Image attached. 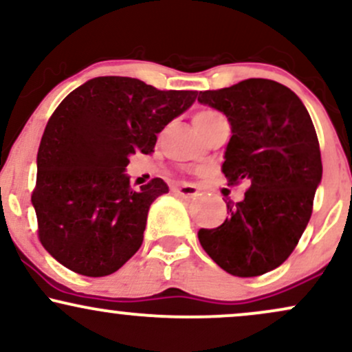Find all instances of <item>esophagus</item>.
Listing matches in <instances>:
<instances>
[{"instance_id": "esophagus-1", "label": "esophagus", "mask_w": 352, "mask_h": 352, "mask_svg": "<svg viewBox=\"0 0 352 352\" xmlns=\"http://www.w3.org/2000/svg\"><path fill=\"white\" fill-rule=\"evenodd\" d=\"M173 192L179 193V195H182V197H185V199H190V197H195L197 193H199V188H197L195 185L185 184V185H179V187L173 188Z\"/></svg>"}]
</instances>
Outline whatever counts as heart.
<instances>
[{"instance_id": "obj_1", "label": "heart", "mask_w": 352, "mask_h": 352, "mask_svg": "<svg viewBox=\"0 0 352 352\" xmlns=\"http://www.w3.org/2000/svg\"><path fill=\"white\" fill-rule=\"evenodd\" d=\"M221 122H227L225 116L221 114V112L215 111V109H210V107L200 109V111H197L195 116H193V124H195V127L199 129V132L207 131V129Z\"/></svg>"}]
</instances>
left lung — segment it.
<instances>
[{
	"mask_svg": "<svg viewBox=\"0 0 352 352\" xmlns=\"http://www.w3.org/2000/svg\"><path fill=\"white\" fill-rule=\"evenodd\" d=\"M199 102L227 116L221 172L228 185L250 187L243 200L228 201L220 227L199 230L200 245L233 276H260L292 254L311 218L322 177L313 120L292 89L270 79L200 91Z\"/></svg>",
	"mask_w": 352,
	"mask_h": 352,
	"instance_id": "1",
	"label": "left lung"
}]
</instances>
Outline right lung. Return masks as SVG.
<instances>
[{
  "instance_id": "1",
  "label": "right lung",
  "mask_w": 352,
  "mask_h": 352,
  "mask_svg": "<svg viewBox=\"0 0 352 352\" xmlns=\"http://www.w3.org/2000/svg\"><path fill=\"white\" fill-rule=\"evenodd\" d=\"M195 99L197 91H159L134 78L100 76L59 104L39 144L31 197L39 240L54 260L99 278L134 256L148 208L168 187L153 179L132 188L129 157L152 153L157 134Z\"/></svg>"
}]
</instances>
